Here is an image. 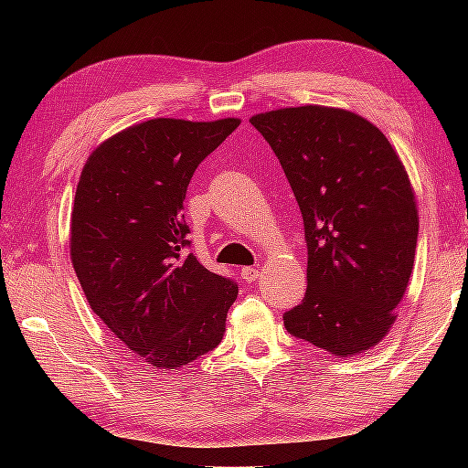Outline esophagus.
Returning <instances> with one entry per match:
<instances>
[{
	"label": "esophagus",
	"instance_id": "34e87169",
	"mask_svg": "<svg viewBox=\"0 0 468 468\" xmlns=\"http://www.w3.org/2000/svg\"><path fill=\"white\" fill-rule=\"evenodd\" d=\"M240 277H242V281H247V283H253V281L260 277V268L258 266H245L240 271Z\"/></svg>",
	"mask_w": 468,
	"mask_h": 468
}]
</instances>
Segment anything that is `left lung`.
I'll return each instance as SVG.
<instances>
[{
    "label": "left lung",
    "instance_id": "left-lung-1",
    "mask_svg": "<svg viewBox=\"0 0 468 468\" xmlns=\"http://www.w3.org/2000/svg\"><path fill=\"white\" fill-rule=\"evenodd\" d=\"M304 219L306 296L285 328L351 357L379 345L413 272L420 215L399 153L379 127L335 106L253 114Z\"/></svg>",
    "mask_w": 468,
    "mask_h": 468
}]
</instances>
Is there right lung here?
Segmentation results:
<instances>
[{
  "instance_id": "obj_1",
  "label": "right lung",
  "mask_w": 468,
  "mask_h": 468,
  "mask_svg": "<svg viewBox=\"0 0 468 468\" xmlns=\"http://www.w3.org/2000/svg\"><path fill=\"white\" fill-rule=\"evenodd\" d=\"M240 119H149L95 146L76 185L69 258L95 315L153 368H183L221 343L234 281L189 247L194 172Z\"/></svg>"
}]
</instances>
